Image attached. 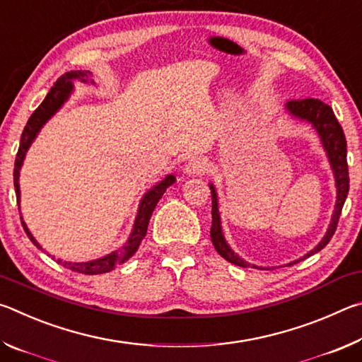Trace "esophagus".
<instances>
[{"label":"esophagus","instance_id":"esophagus-1","mask_svg":"<svg viewBox=\"0 0 362 362\" xmlns=\"http://www.w3.org/2000/svg\"><path fill=\"white\" fill-rule=\"evenodd\" d=\"M207 161L201 156H194L192 159H188V163L185 164V174L187 175H204L207 173Z\"/></svg>","mask_w":362,"mask_h":362}]
</instances>
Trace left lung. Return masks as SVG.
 I'll return each instance as SVG.
<instances>
[{"instance_id": "obj_1", "label": "left lung", "mask_w": 362, "mask_h": 362, "mask_svg": "<svg viewBox=\"0 0 362 362\" xmlns=\"http://www.w3.org/2000/svg\"><path fill=\"white\" fill-rule=\"evenodd\" d=\"M287 112L292 116H296L298 119H303L310 122L311 126L315 127L317 136H320L324 150L327 153L330 168L334 170L335 177V187H337V201H335V209L332 214V218H330L329 228L326 235L321 240L317 246L310 250L308 254L302 257L300 260H305L306 257L313 255L320 252L321 249L327 246V243L332 240L334 233L337 230V223H339L341 207L345 204L348 189H350V177H348V163H346V139L340 122L337 121L335 115L327 103H324L317 99H302V100H289L286 103ZM211 194H212V226H211V240L214 247H216L217 252L223 257L225 260H228L233 265L247 267V262H244L240 255L235 254L228 244L225 241V236L222 233V225H220V214H218V203H217V193L216 188L211 183ZM300 260H296L289 263L293 265Z\"/></svg>"}]
</instances>
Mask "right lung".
I'll list each match as a JSON object with an SVG mask.
<instances>
[{
    "label": "right lung",
    "instance_id": "right-lung-1",
    "mask_svg": "<svg viewBox=\"0 0 362 362\" xmlns=\"http://www.w3.org/2000/svg\"><path fill=\"white\" fill-rule=\"evenodd\" d=\"M89 76H90L89 71H81V70L69 71V73H65V75L60 76L57 81L54 83L51 90L47 93L46 99L41 102V105L35 110L33 115L30 116V119L27 121V126L22 132L19 151H17L16 163H14V187H16L17 204H19V201H21L19 173H21V168L23 164V159H25L27 150L30 148V145H32L35 137L38 136L41 127L46 124V121L51 118V116L56 113L60 107L64 105V102L66 99H69L71 90H73V81H75V79H79V81H83V83H88V81L94 83L93 79H89ZM174 182H175V177L168 175L166 179L159 182L158 185H155L144 194V198L139 204V212H137L136 222H134V228H132L129 240H127V243L121 249L115 250V252L108 254L105 257H100V259H97V260L83 262V263H73V262H62L60 259H57V263L64 265L65 268L71 269V272H78V273H83V274H102V273L112 272V269H115L116 267L121 265V263L129 260L131 257L137 252L140 243L144 241V238L146 235V228H148L150 217H151L153 211H155L158 201L161 199V196L164 194V192H166V188L173 185ZM19 209H21V207H19ZM22 225H23V230H25V233H27V236L30 238V241H32L36 247L41 249L38 241H36L32 233L28 231L25 222H23V218H22Z\"/></svg>",
    "mask_w": 362,
    "mask_h": 362
}]
</instances>
